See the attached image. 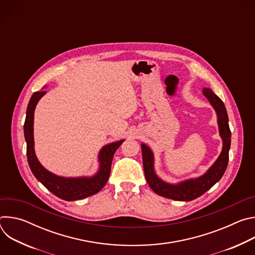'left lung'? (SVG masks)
Returning a JSON list of instances; mask_svg holds the SVG:
<instances>
[{
    "instance_id": "8db88e82",
    "label": "left lung",
    "mask_w": 255,
    "mask_h": 255,
    "mask_svg": "<svg viewBox=\"0 0 255 255\" xmlns=\"http://www.w3.org/2000/svg\"><path fill=\"white\" fill-rule=\"evenodd\" d=\"M204 96L208 99L217 115L219 134L221 136L223 146L220 155L209 169L202 175L194 178L185 179L177 184H169L161 179L154 169V155L152 150L146 144L141 143L142 160L144 174L152 191L164 198L174 201L189 202L201 197L210 190L223 176L229 160V150L231 144V131L229 128L228 114L222 100L209 88L203 89Z\"/></svg>"
}]
</instances>
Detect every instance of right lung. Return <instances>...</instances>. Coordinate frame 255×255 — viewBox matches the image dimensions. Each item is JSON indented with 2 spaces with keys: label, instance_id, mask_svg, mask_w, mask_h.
<instances>
[{
  "label": "right lung",
  "instance_id": "1",
  "mask_svg": "<svg viewBox=\"0 0 255 255\" xmlns=\"http://www.w3.org/2000/svg\"><path fill=\"white\" fill-rule=\"evenodd\" d=\"M46 94L44 91L32 95L26 112L24 123V136L27 143V159L34 176L53 195L64 201H77L99 193L107 184L110 176L114 154L125 139L104 145L101 148L98 161L99 169L92 176L66 177L47 170L38 160L34 149V111L39 100Z\"/></svg>",
  "mask_w": 255,
  "mask_h": 255
}]
</instances>
